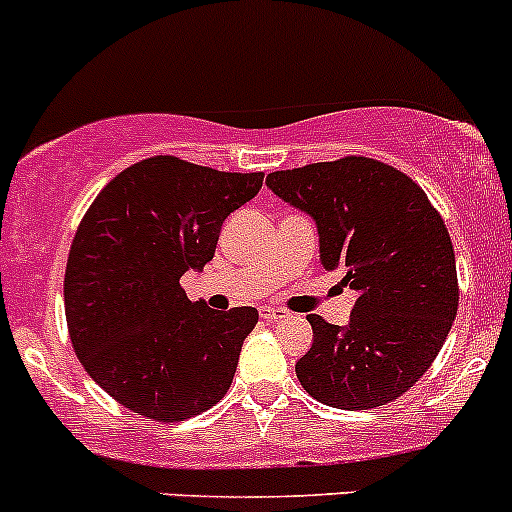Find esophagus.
<instances>
[{
    "mask_svg": "<svg viewBox=\"0 0 512 512\" xmlns=\"http://www.w3.org/2000/svg\"><path fill=\"white\" fill-rule=\"evenodd\" d=\"M260 317L267 319V322H277V319L289 317V312H287V309H282V307H262Z\"/></svg>",
    "mask_w": 512,
    "mask_h": 512,
    "instance_id": "obj_1",
    "label": "esophagus"
}]
</instances>
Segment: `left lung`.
<instances>
[{"instance_id": "8db88e82", "label": "left lung", "mask_w": 512, "mask_h": 512, "mask_svg": "<svg viewBox=\"0 0 512 512\" xmlns=\"http://www.w3.org/2000/svg\"><path fill=\"white\" fill-rule=\"evenodd\" d=\"M272 193L317 220L324 270L359 292L347 327L309 314L314 342L297 361L309 396L376 409L428 371L458 312L453 242L421 185L389 163L344 156L267 175Z\"/></svg>"}]
</instances>
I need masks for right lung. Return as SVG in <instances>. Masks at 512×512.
I'll return each mask as SVG.
<instances>
[{
	"mask_svg": "<svg viewBox=\"0 0 512 512\" xmlns=\"http://www.w3.org/2000/svg\"><path fill=\"white\" fill-rule=\"evenodd\" d=\"M262 178L153 156L121 170L81 218L66 260V327L91 379L133 414L178 423L230 389L260 314L193 304L180 277L213 260L225 218Z\"/></svg>",
	"mask_w": 512,
	"mask_h": 512,
	"instance_id": "add662e5",
	"label": "right lung"
}]
</instances>
